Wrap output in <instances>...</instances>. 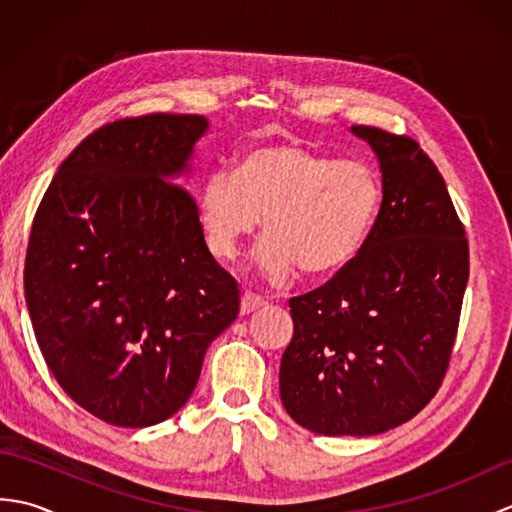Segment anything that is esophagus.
Masks as SVG:
<instances>
[{"mask_svg":"<svg viewBox=\"0 0 512 512\" xmlns=\"http://www.w3.org/2000/svg\"><path fill=\"white\" fill-rule=\"evenodd\" d=\"M264 306H266V299L262 295H255V292H250V290H246L242 295V314H248V312L259 310Z\"/></svg>","mask_w":512,"mask_h":512,"instance_id":"obj_1","label":"esophagus"}]
</instances>
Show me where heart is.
Instances as JSON below:
<instances>
[{
  "instance_id": "1",
  "label": "heart",
  "mask_w": 512,
  "mask_h": 512,
  "mask_svg": "<svg viewBox=\"0 0 512 512\" xmlns=\"http://www.w3.org/2000/svg\"><path fill=\"white\" fill-rule=\"evenodd\" d=\"M383 180L361 160H336L301 143H270L246 151L235 173L204 180L198 217L206 248L233 262L264 217L268 233L255 264L284 284L297 266L334 275L361 253L383 206Z\"/></svg>"
}]
</instances>
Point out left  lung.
<instances>
[{"instance_id":"left-lung-1","label":"left lung","mask_w":512,"mask_h":512,"mask_svg":"<svg viewBox=\"0 0 512 512\" xmlns=\"http://www.w3.org/2000/svg\"><path fill=\"white\" fill-rule=\"evenodd\" d=\"M383 171V206L350 266L288 301L281 356L290 418L321 436H374L438 394L469 281V239L447 184L411 136L354 125Z\"/></svg>"}]
</instances>
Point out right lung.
<instances>
[{"label": "right lung", "mask_w": 512, "mask_h": 512, "mask_svg": "<svg viewBox=\"0 0 512 512\" xmlns=\"http://www.w3.org/2000/svg\"><path fill=\"white\" fill-rule=\"evenodd\" d=\"M204 132L198 114L99 127L61 162L32 222L24 290L39 350L65 394L114 427L173 416L239 314L237 281L173 182Z\"/></svg>", "instance_id": "add662e5"}]
</instances>
